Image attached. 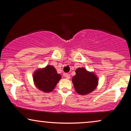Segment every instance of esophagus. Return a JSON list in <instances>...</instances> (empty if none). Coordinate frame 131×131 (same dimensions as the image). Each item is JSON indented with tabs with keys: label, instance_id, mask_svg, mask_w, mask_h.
<instances>
[{
	"label": "esophagus",
	"instance_id": "1",
	"mask_svg": "<svg viewBox=\"0 0 131 131\" xmlns=\"http://www.w3.org/2000/svg\"><path fill=\"white\" fill-rule=\"evenodd\" d=\"M64 76H65V78L66 79H69L70 78V75L69 74H64Z\"/></svg>",
	"mask_w": 131,
	"mask_h": 131
}]
</instances>
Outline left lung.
I'll list each match as a JSON object with an SVG mask.
<instances>
[{"label":"left lung","instance_id":"8db88e82","mask_svg":"<svg viewBox=\"0 0 131 131\" xmlns=\"http://www.w3.org/2000/svg\"><path fill=\"white\" fill-rule=\"evenodd\" d=\"M72 82L76 92L84 95L89 94L96 89L98 79L94 72L88 71L83 67H80L76 70V75L73 77Z\"/></svg>","mask_w":131,"mask_h":131}]
</instances>
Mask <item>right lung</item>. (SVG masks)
Segmentation results:
<instances>
[{"mask_svg": "<svg viewBox=\"0 0 131 131\" xmlns=\"http://www.w3.org/2000/svg\"><path fill=\"white\" fill-rule=\"evenodd\" d=\"M61 78V76L57 73L55 67L50 65L36 70L33 76L36 87L44 92L52 91Z\"/></svg>", "mask_w": 131, "mask_h": 131, "instance_id": "right-lung-1", "label": "right lung"}]
</instances>
